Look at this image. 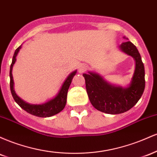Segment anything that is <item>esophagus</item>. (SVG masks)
I'll use <instances>...</instances> for the list:
<instances>
[{
  "instance_id": "34e87169",
  "label": "esophagus",
  "mask_w": 157,
  "mask_h": 157,
  "mask_svg": "<svg viewBox=\"0 0 157 157\" xmlns=\"http://www.w3.org/2000/svg\"><path fill=\"white\" fill-rule=\"evenodd\" d=\"M88 69V66L86 64H81L78 67L79 73H83Z\"/></svg>"
}]
</instances>
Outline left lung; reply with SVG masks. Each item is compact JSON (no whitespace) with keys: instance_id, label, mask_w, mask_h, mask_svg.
I'll return each mask as SVG.
<instances>
[{"instance_id":"left-lung-1","label":"left lung","mask_w":157,"mask_h":157,"mask_svg":"<svg viewBox=\"0 0 157 157\" xmlns=\"http://www.w3.org/2000/svg\"><path fill=\"white\" fill-rule=\"evenodd\" d=\"M123 38L128 40L125 37ZM121 52L135 60V69L131 82L126 87L111 84L98 73L83 74L90 102L95 109L110 114H118L130 110L141 98L145 89V68L138 49L131 41L119 46Z\"/></svg>"}]
</instances>
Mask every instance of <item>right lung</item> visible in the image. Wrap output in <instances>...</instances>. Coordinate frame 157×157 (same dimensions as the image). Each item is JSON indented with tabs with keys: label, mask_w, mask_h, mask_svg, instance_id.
<instances>
[{
	"label": "right lung",
	"mask_w": 157,
	"mask_h": 157,
	"mask_svg": "<svg viewBox=\"0 0 157 157\" xmlns=\"http://www.w3.org/2000/svg\"><path fill=\"white\" fill-rule=\"evenodd\" d=\"M21 48H22V45L15 50V54L12 57V64L10 66V89L14 100L26 112L29 113L30 114L35 115L36 117H49L54 116V115L60 113L66 106L68 88L71 83L74 76L76 75L77 70L72 71L68 75L55 97L42 104L28 103L17 96V94L15 93V88H14L15 83H14L13 76H12V68L16 62V57H17V54Z\"/></svg>",
	"instance_id": "right-lung-1"
}]
</instances>
